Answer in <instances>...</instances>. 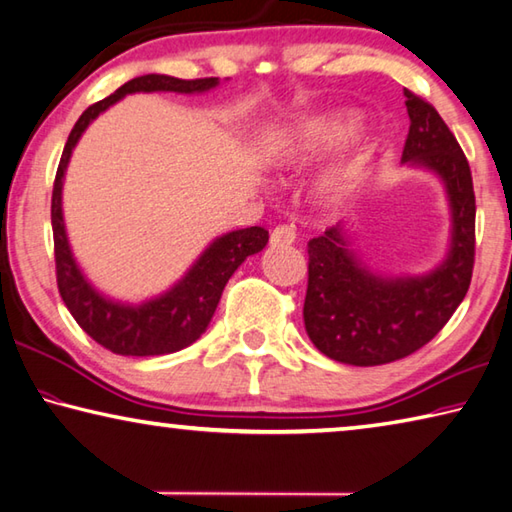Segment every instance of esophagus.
<instances>
[{
  "mask_svg": "<svg viewBox=\"0 0 512 512\" xmlns=\"http://www.w3.org/2000/svg\"><path fill=\"white\" fill-rule=\"evenodd\" d=\"M293 241H295V232L288 226H277L271 232V244L273 246H288V244H293Z\"/></svg>",
  "mask_w": 512,
  "mask_h": 512,
  "instance_id": "1",
  "label": "esophagus"
}]
</instances>
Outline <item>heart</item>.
<instances>
[{
  "label": "heart",
  "instance_id": "heart-1",
  "mask_svg": "<svg viewBox=\"0 0 512 512\" xmlns=\"http://www.w3.org/2000/svg\"><path fill=\"white\" fill-rule=\"evenodd\" d=\"M360 118L351 109H331L309 116L286 136L277 163L282 167H304L336 152L356 134ZM362 179V159L351 154L324 174L318 185V201L327 208L342 206Z\"/></svg>",
  "mask_w": 512,
  "mask_h": 512
}]
</instances>
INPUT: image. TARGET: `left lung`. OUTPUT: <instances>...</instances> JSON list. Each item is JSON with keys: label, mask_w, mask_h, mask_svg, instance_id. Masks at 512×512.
I'll return each mask as SVG.
<instances>
[{"label": "left lung", "mask_w": 512, "mask_h": 512, "mask_svg": "<svg viewBox=\"0 0 512 512\" xmlns=\"http://www.w3.org/2000/svg\"><path fill=\"white\" fill-rule=\"evenodd\" d=\"M410 134L403 163L432 172L450 206V246L423 275L376 273L336 224L309 241L304 327L331 360L374 367L427 345L463 302L475 266V190L466 154L430 102L403 91Z\"/></svg>", "instance_id": "1"}]
</instances>
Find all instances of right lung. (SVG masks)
<instances>
[{
	"label": "right lung",
	"mask_w": 512,
	"mask_h": 512,
	"mask_svg": "<svg viewBox=\"0 0 512 512\" xmlns=\"http://www.w3.org/2000/svg\"><path fill=\"white\" fill-rule=\"evenodd\" d=\"M217 85L219 78L181 80L163 76V73H147V76L134 78L105 100L82 111V116L67 138V145H64L51 199L58 288L67 309L80 327L85 329L87 336L94 338L105 349L118 353V356H161V353H174L183 347H190L194 340H199L201 333L208 329L212 315H215L221 293H224V286L232 273L246 262V257L264 250L268 244V230L250 226L212 239L197 262L188 268V273L174 286L167 288L165 293L152 297V300H145L141 304L111 300L109 295H102L82 273L67 237V226H64L62 215V188L71 154L76 150L80 136L85 134V129L94 123L102 111H107L129 94H152V91L206 94Z\"/></svg>",
	"instance_id": "right-lung-1"
}]
</instances>
